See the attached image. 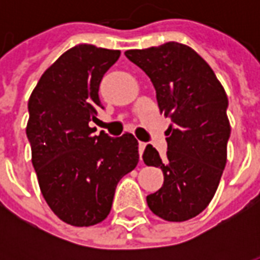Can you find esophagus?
I'll return each instance as SVG.
<instances>
[{"mask_svg":"<svg viewBox=\"0 0 260 260\" xmlns=\"http://www.w3.org/2000/svg\"><path fill=\"white\" fill-rule=\"evenodd\" d=\"M139 156H141V160H142V154H143V150H145V147H146V143H143V142H139Z\"/></svg>","mask_w":260,"mask_h":260,"instance_id":"34e87169","label":"esophagus"}]
</instances>
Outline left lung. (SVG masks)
<instances>
[{
	"label": "left lung",
	"instance_id": "left-lung-1",
	"mask_svg": "<svg viewBox=\"0 0 260 260\" xmlns=\"http://www.w3.org/2000/svg\"><path fill=\"white\" fill-rule=\"evenodd\" d=\"M125 55L150 78L160 113L173 121L166 132L167 158L152 145L143 153L145 164L164 175L147 206L167 221L189 220L210 203L227 163V94L209 64L185 44L170 42Z\"/></svg>",
	"mask_w": 260,
	"mask_h": 260
}]
</instances>
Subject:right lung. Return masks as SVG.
Wrapping results in <instances>:
<instances>
[{"label": "right lung", "mask_w": 260, "mask_h": 260, "mask_svg": "<svg viewBox=\"0 0 260 260\" xmlns=\"http://www.w3.org/2000/svg\"><path fill=\"white\" fill-rule=\"evenodd\" d=\"M119 50L79 44L42 75L27 103L26 135L40 191L50 209L75 227L100 223L111 210L119 180L139 161L132 134L94 135L103 108L99 86Z\"/></svg>", "instance_id": "add662e5"}]
</instances>
